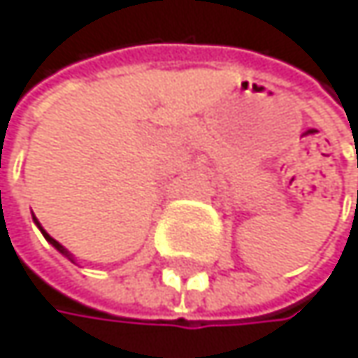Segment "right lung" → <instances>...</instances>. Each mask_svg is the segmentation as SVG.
<instances>
[{
    "mask_svg": "<svg viewBox=\"0 0 358 358\" xmlns=\"http://www.w3.org/2000/svg\"><path fill=\"white\" fill-rule=\"evenodd\" d=\"M34 222H36V226L40 228V232H42V235H44V239H46V241H48V243H50L52 248H55V250H57L59 254H64V256H66L68 260H72V262H76V260H74V256H72V254H70V252H68V250H66V248H64V245H62L59 241H55V239H52V237L48 235V232H46V230H44V228L40 226V222H38L36 217H34Z\"/></svg>",
    "mask_w": 358,
    "mask_h": 358,
    "instance_id": "add662e5",
    "label": "right lung"
}]
</instances>
